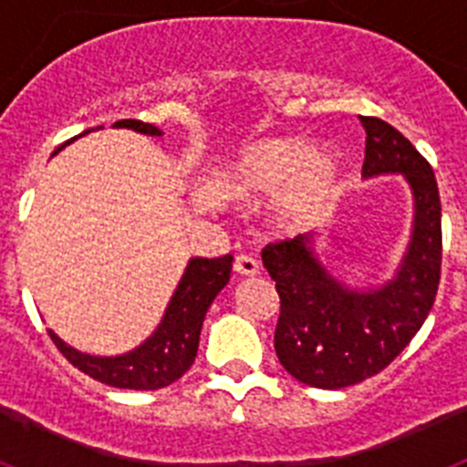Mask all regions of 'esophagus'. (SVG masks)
Here are the masks:
<instances>
[{"mask_svg": "<svg viewBox=\"0 0 467 467\" xmlns=\"http://www.w3.org/2000/svg\"><path fill=\"white\" fill-rule=\"evenodd\" d=\"M234 271H236L238 275H257L259 262L254 257H250V254H238V257L234 259Z\"/></svg>", "mask_w": 467, "mask_h": 467, "instance_id": "1", "label": "esophagus"}]
</instances>
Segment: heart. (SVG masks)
I'll return each instance as SVG.
<instances>
[{
    "label": "heart",
    "instance_id": "obj_1",
    "mask_svg": "<svg viewBox=\"0 0 467 467\" xmlns=\"http://www.w3.org/2000/svg\"><path fill=\"white\" fill-rule=\"evenodd\" d=\"M341 184V159L304 140H262L247 147L229 171V193L259 203L275 193V217L287 229L327 217Z\"/></svg>",
    "mask_w": 467,
    "mask_h": 467
}]
</instances>
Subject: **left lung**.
Here are the masks:
<instances>
[{
    "label": "left lung",
    "instance_id": "8db88e82",
    "mask_svg": "<svg viewBox=\"0 0 467 467\" xmlns=\"http://www.w3.org/2000/svg\"><path fill=\"white\" fill-rule=\"evenodd\" d=\"M360 123L362 177L402 175L414 196L411 241L393 280L350 290L320 262L313 234L262 250L280 296L275 356L296 381L327 390L365 381L402 353L431 313L442 269V205L431 163L390 123Z\"/></svg>",
    "mask_w": 467,
    "mask_h": 467
}]
</instances>
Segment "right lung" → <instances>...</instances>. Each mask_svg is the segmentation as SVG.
<instances>
[{"mask_svg":"<svg viewBox=\"0 0 467 467\" xmlns=\"http://www.w3.org/2000/svg\"><path fill=\"white\" fill-rule=\"evenodd\" d=\"M114 128H130V130L151 135V138L161 135L159 128L151 126V123L138 121V119H121V121L114 123ZM86 133L88 130H84V135ZM231 262H234L231 254L217 259H189L182 280L177 285L175 295L171 296V304H168L166 313L161 317L159 327L154 329V334L144 344L128 350L123 356H88V353H81V350L65 344L51 329H48V334H51L57 350L77 369L93 377L95 381L114 388H128V390H159V388H166L193 365L205 313H208L214 296L220 295L222 287L229 283Z\"/></svg>","mask_w":467,"mask_h":467,"instance_id":"add662e5","label":"right lung"}]
</instances>
